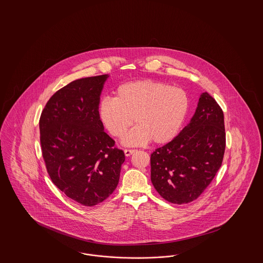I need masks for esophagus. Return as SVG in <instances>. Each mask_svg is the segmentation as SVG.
I'll return each instance as SVG.
<instances>
[{
	"mask_svg": "<svg viewBox=\"0 0 263 263\" xmlns=\"http://www.w3.org/2000/svg\"><path fill=\"white\" fill-rule=\"evenodd\" d=\"M136 152V150H133V149H125L124 150V154H125V156H130V155H132L133 153H135Z\"/></svg>",
	"mask_w": 263,
	"mask_h": 263,
	"instance_id": "34e87169",
	"label": "esophagus"
}]
</instances>
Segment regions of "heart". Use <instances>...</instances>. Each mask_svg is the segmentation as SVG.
<instances>
[{
	"label": "heart",
	"mask_w": 263,
	"mask_h": 263,
	"mask_svg": "<svg viewBox=\"0 0 263 263\" xmlns=\"http://www.w3.org/2000/svg\"><path fill=\"white\" fill-rule=\"evenodd\" d=\"M188 107L189 98L183 88L143 80L119 86L114 99L103 98L99 115L107 131L116 138L125 136L134 118L137 126L126 136L125 145L139 146L150 140L163 144L177 134Z\"/></svg>",
	"instance_id": "1"
}]
</instances>
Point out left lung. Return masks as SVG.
Listing matches in <instances>:
<instances>
[{"label": "left lung", "mask_w": 263, "mask_h": 263, "mask_svg": "<svg viewBox=\"0 0 263 263\" xmlns=\"http://www.w3.org/2000/svg\"><path fill=\"white\" fill-rule=\"evenodd\" d=\"M225 148L224 113L205 91L190 123L151 155L154 187L174 204L197 199L221 167Z\"/></svg>", "instance_id": "left-lung-1"}]
</instances>
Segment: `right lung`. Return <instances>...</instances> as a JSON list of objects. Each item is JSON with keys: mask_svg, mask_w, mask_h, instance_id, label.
<instances>
[{"mask_svg": "<svg viewBox=\"0 0 263 263\" xmlns=\"http://www.w3.org/2000/svg\"><path fill=\"white\" fill-rule=\"evenodd\" d=\"M106 78H83L60 88L39 119L42 157L52 182L84 206H95L112 193L125 161L99 115Z\"/></svg>", "mask_w": 263, "mask_h": 263, "instance_id": "obj_1", "label": "right lung"}]
</instances>
